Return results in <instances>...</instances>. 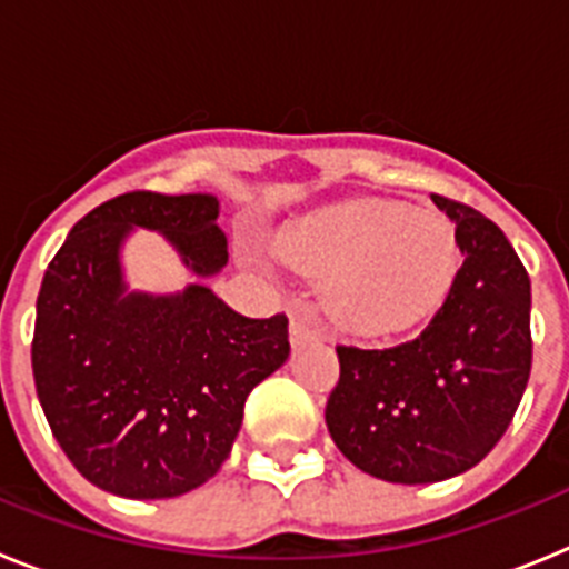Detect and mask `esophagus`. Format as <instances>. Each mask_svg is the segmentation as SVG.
I'll return each instance as SVG.
<instances>
[{
	"instance_id": "obj_1",
	"label": "esophagus",
	"mask_w": 569,
	"mask_h": 569,
	"mask_svg": "<svg viewBox=\"0 0 569 569\" xmlns=\"http://www.w3.org/2000/svg\"><path fill=\"white\" fill-rule=\"evenodd\" d=\"M316 336H321V330L316 328L313 321L299 319V316H293V319H290V341H293V345H301V341L316 339Z\"/></svg>"
}]
</instances>
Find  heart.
I'll list each match as a JSON object with an SVG mask.
<instances>
[{
  "label": "heart",
  "instance_id": "b5f03b06",
  "mask_svg": "<svg viewBox=\"0 0 569 569\" xmlns=\"http://www.w3.org/2000/svg\"><path fill=\"white\" fill-rule=\"evenodd\" d=\"M284 264L325 276L330 313L359 330L419 319L447 293L459 244L445 216L387 199L333 204L276 236Z\"/></svg>",
  "mask_w": 569,
  "mask_h": 569
}]
</instances>
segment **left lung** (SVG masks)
Listing matches in <instances>:
<instances>
[{"mask_svg":"<svg viewBox=\"0 0 569 569\" xmlns=\"http://www.w3.org/2000/svg\"><path fill=\"white\" fill-rule=\"evenodd\" d=\"M456 222L461 268L421 336L385 350L336 347L330 439L367 476L433 485L499 445L532 365L530 276L499 224L433 196Z\"/></svg>","mask_w":569,"mask_h":569,"instance_id":"obj_1","label":"left lung"}]
</instances>
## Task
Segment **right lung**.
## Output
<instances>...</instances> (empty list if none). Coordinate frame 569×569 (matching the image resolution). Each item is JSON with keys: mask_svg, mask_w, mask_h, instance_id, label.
<instances>
[{"mask_svg": "<svg viewBox=\"0 0 569 569\" xmlns=\"http://www.w3.org/2000/svg\"><path fill=\"white\" fill-rule=\"evenodd\" d=\"M208 193H124L73 224L44 270L33 330L39 405L73 467L124 499H173L213 479L244 401L290 356L288 319H248L204 279L228 264ZM133 229L169 241L200 276L176 295L130 291Z\"/></svg>", "mask_w": 569, "mask_h": 569, "instance_id": "add662e5", "label": "right lung"}]
</instances>
